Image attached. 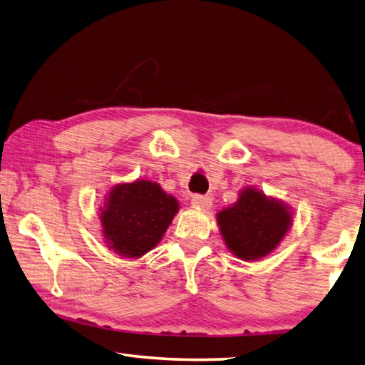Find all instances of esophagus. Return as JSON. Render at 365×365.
Returning <instances> with one entry per match:
<instances>
[{
	"label": "esophagus",
	"instance_id": "34e87169",
	"mask_svg": "<svg viewBox=\"0 0 365 365\" xmlns=\"http://www.w3.org/2000/svg\"><path fill=\"white\" fill-rule=\"evenodd\" d=\"M191 204L199 208H204V210H208L212 207V199L202 196V195H192L191 196Z\"/></svg>",
	"mask_w": 365,
	"mask_h": 365
}]
</instances>
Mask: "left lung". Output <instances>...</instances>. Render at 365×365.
Wrapping results in <instances>:
<instances>
[{"label": "left lung", "mask_w": 365, "mask_h": 365, "mask_svg": "<svg viewBox=\"0 0 365 365\" xmlns=\"http://www.w3.org/2000/svg\"><path fill=\"white\" fill-rule=\"evenodd\" d=\"M227 250L245 262L259 260L273 252L289 232L293 213L282 200L246 187L235 204L216 215Z\"/></svg>", "instance_id": "8db88e82"}]
</instances>
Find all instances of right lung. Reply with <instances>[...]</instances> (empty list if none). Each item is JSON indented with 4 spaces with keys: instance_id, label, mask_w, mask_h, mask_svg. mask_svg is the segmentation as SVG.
<instances>
[{
    "instance_id": "obj_1",
    "label": "right lung",
    "mask_w": 365,
    "mask_h": 365,
    "mask_svg": "<svg viewBox=\"0 0 365 365\" xmlns=\"http://www.w3.org/2000/svg\"><path fill=\"white\" fill-rule=\"evenodd\" d=\"M178 208V200L155 182L114 185L98 215L108 250L122 259L143 257L161 242Z\"/></svg>"
}]
</instances>
